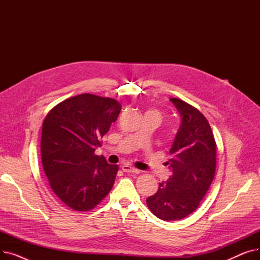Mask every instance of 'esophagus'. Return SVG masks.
<instances>
[{"label":"esophagus","mask_w":260,"mask_h":260,"mask_svg":"<svg viewBox=\"0 0 260 260\" xmlns=\"http://www.w3.org/2000/svg\"><path fill=\"white\" fill-rule=\"evenodd\" d=\"M121 170H122L123 172H125V173H134V174H139V173H140L139 170L135 169L134 167H132V166H129V165L122 166V167H121Z\"/></svg>","instance_id":"1"}]
</instances>
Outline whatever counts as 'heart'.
<instances>
[{"mask_svg":"<svg viewBox=\"0 0 260 260\" xmlns=\"http://www.w3.org/2000/svg\"><path fill=\"white\" fill-rule=\"evenodd\" d=\"M148 113H152V114H154V115H155V116H156V117H157V118H158V119H159V120H160V119H161V116H160V113H159V112H157V111H149V112H148Z\"/></svg>","mask_w":260,"mask_h":260,"instance_id":"1","label":"heart"}]
</instances>
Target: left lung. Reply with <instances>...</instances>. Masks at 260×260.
<instances>
[{
	"label": "left lung",
	"instance_id": "1",
	"mask_svg": "<svg viewBox=\"0 0 260 260\" xmlns=\"http://www.w3.org/2000/svg\"><path fill=\"white\" fill-rule=\"evenodd\" d=\"M171 101L182 120L167 162L173 174L146 199L151 212L167 221L182 219L199 207L216 171V141L209 121L190 104L177 98Z\"/></svg>",
	"mask_w": 260,
	"mask_h": 260
}]
</instances>
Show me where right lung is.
Listing matches in <instances>:
<instances>
[{"mask_svg": "<svg viewBox=\"0 0 260 260\" xmlns=\"http://www.w3.org/2000/svg\"><path fill=\"white\" fill-rule=\"evenodd\" d=\"M120 112L115 99L81 93L51 108L43 121L42 166L53 193L72 210L90 211L111 192L119 167L94 151Z\"/></svg>", "mask_w": 260, "mask_h": 260, "instance_id": "add662e5", "label": "right lung"}]
</instances>
